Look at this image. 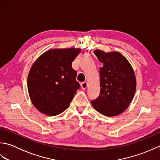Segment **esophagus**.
Instances as JSON below:
<instances>
[{"mask_svg": "<svg viewBox=\"0 0 160 160\" xmlns=\"http://www.w3.org/2000/svg\"><path fill=\"white\" fill-rule=\"evenodd\" d=\"M87 87H88V84L86 82H82V84H81V87H82V89L84 90H85L87 88Z\"/></svg>", "mask_w": 160, "mask_h": 160, "instance_id": "1", "label": "esophagus"}]
</instances>
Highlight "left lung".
Masks as SVG:
<instances>
[{"mask_svg":"<svg viewBox=\"0 0 160 160\" xmlns=\"http://www.w3.org/2000/svg\"><path fill=\"white\" fill-rule=\"evenodd\" d=\"M95 53L102 63L100 68V93L91 101L93 107L106 116H115L130 104L136 89V78L127 59L120 53H106L100 49Z\"/></svg>","mask_w":160,"mask_h":160,"instance_id":"8db88e82","label":"left lung"}]
</instances>
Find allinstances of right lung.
I'll return each instance as SVG.
<instances>
[{
    "instance_id": "right-lung-1",
    "label": "right lung",
    "mask_w": 160,
    "mask_h": 160,
    "mask_svg": "<svg viewBox=\"0 0 160 160\" xmlns=\"http://www.w3.org/2000/svg\"><path fill=\"white\" fill-rule=\"evenodd\" d=\"M76 48L49 49L42 53L29 71L28 92L32 102L41 113L53 116L69 107L80 85L71 64L80 53Z\"/></svg>"
}]
</instances>
